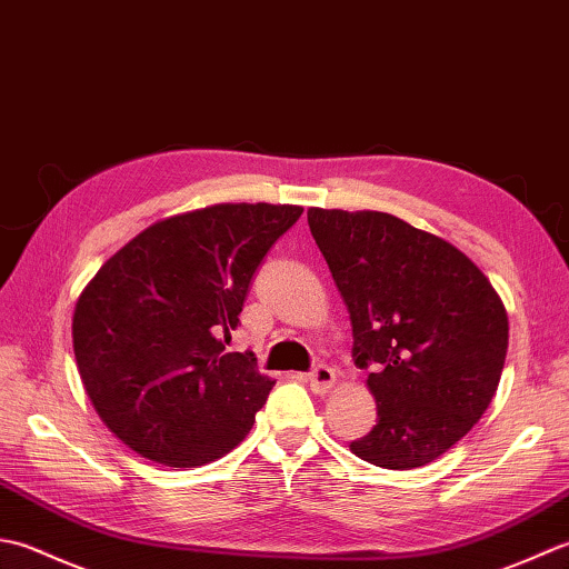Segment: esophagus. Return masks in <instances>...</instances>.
Here are the masks:
<instances>
[{
	"label": "esophagus",
	"instance_id": "1",
	"mask_svg": "<svg viewBox=\"0 0 569 569\" xmlns=\"http://www.w3.org/2000/svg\"><path fill=\"white\" fill-rule=\"evenodd\" d=\"M307 380H309V388H311V390L319 392V396H323V392H329V390L333 388L336 370H333L331 366L319 363V366L307 376Z\"/></svg>",
	"mask_w": 569,
	"mask_h": 569
}]
</instances>
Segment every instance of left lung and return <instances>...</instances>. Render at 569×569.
Instances as JSON below:
<instances>
[{"instance_id": "8db88e82", "label": "left lung", "mask_w": 569, "mask_h": 569, "mask_svg": "<svg viewBox=\"0 0 569 569\" xmlns=\"http://www.w3.org/2000/svg\"><path fill=\"white\" fill-rule=\"evenodd\" d=\"M307 220L349 307L353 363L373 368L366 382L378 422L351 451L382 469L425 467L496 396L503 301L461 250L396 216L309 208Z\"/></svg>"}]
</instances>
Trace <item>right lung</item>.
Wrapping results in <instances>:
<instances>
[{
	"instance_id": "right-lung-1",
	"label": "right lung",
	"mask_w": 569,
	"mask_h": 569,
	"mask_svg": "<svg viewBox=\"0 0 569 569\" xmlns=\"http://www.w3.org/2000/svg\"><path fill=\"white\" fill-rule=\"evenodd\" d=\"M305 208L218 203L149 226L78 297L73 351L100 420L144 459L187 469L236 449L274 380L228 353L262 258Z\"/></svg>"
}]
</instances>
